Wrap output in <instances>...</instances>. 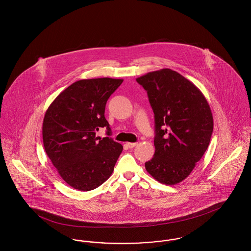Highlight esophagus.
Here are the masks:
<instances>
[{
  "label": "esophagus",
  "instance_id": "34e87169",
  "mask_svg": "<svg viewBox=\"0 0 251 251\" xmlns=\"http://www.w3.org/2000/svg\"><path fill=\"white\" fill-rule=\"evenodd\" d=\"M137 145H138V143H136V142H135V143H133V142H128V143H127V146H128L129 148H134V147L137 146Z\"/></svg>",
  "mask_w": 251,
  "mask_h": 251
}]
</instances>
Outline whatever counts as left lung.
I'll list each match as a JSON object with an SVG mask.
<instances>
[{"instance_id":"left-lung-1","label":"left lung","mask_w":251,"mask_h":251,"mask_svg":"<svg viewBox=\"0 0 251 251\" xmlns=\"http://www.w3.org/2000/svg\"><path fill=\"white\" fill-rule=\"evenodd\" d=\"M154 114V156L145 168L160 183L185 179L208 148L213 116L206 98L191 81L170 69L136 78Z\"/></svg>"}]
</instances>
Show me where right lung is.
I'll return each mask as SVG.
<instances>
[{
  "label": "right lung",
  "mask_w": 251,
  "mask_h": 251,
  "mask_svg": "<svg viewBox=\"0 0 251 251\" xmlns=\"http://www.w3.org/2000/svg\"><path fill=\"white\" fill-rule=\"evenodd\" d=\"M123 79H82L64 90L48 108L43 121L45 151L60 176L79 191L94 190L113 173L123 146L111 137H97L111 128L105 118L107 100Z\"/></svg>",
  "instance_id": "add662e5"
}]
</instances>
